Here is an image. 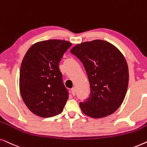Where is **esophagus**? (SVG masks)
Returning a JSON list of instances; mask_svg holds the SVG:
<instances>
[{
    "label": "esophagus",
    "instance_id": "obj_1",
    "mask_svg": "<svg viewBox=\"0 0 147 147\" xmlns=\"http://www.w3.org/2000/svg\"><path fill=\"white\" fill-rule=\"evenodd\" d=\"M71 92H72V94H73V96H75V94H76V88H74V87L72 88Z\"/></svg>",
    "mask_w": 147,
    "mask_h": 147
}]
</instances>
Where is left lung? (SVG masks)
Here are the masks:
<instances>
[{
  "label": "left lung",
  "instance_id": "left-lung-1",
  "mask_svg": "<svg viewBox=\"0 0 147 147\" xmlns=\"http://www.w3.org/2000/svg\"><path fill=\"white\" fill-rule=\"evenodd\" d=\"M71 53L81 61L90 84L89 96L79 103L82 113L94 119L113 114L123 103L129 84L124 56L114 45L102 40L76 45Z\"/></svg>",
  "mask_w": 147,
  "mask_h": 147
}]
</instances>
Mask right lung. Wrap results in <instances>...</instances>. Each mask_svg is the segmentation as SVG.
Returning <instances> with one entry per match:
<instances>
[{
  "instance_id": "add662e5",
  "label": "right lung",
  "mask_w": 147,
  "mask_h": 147,
  "mask_svg": "<svg viewBox=\"0 0 147 147\" xmlns=\"http://www.w3.org/2000/svg\"><path fill=\"white\" fill-rule=\"evenodd\" d=\"M71 46L66 40L41 41L32 45L24 57L20 92L24 104L34 115L49 118L63 112L69 92L63 82L59 63Z\"/></svg>"
}]
</instances>
